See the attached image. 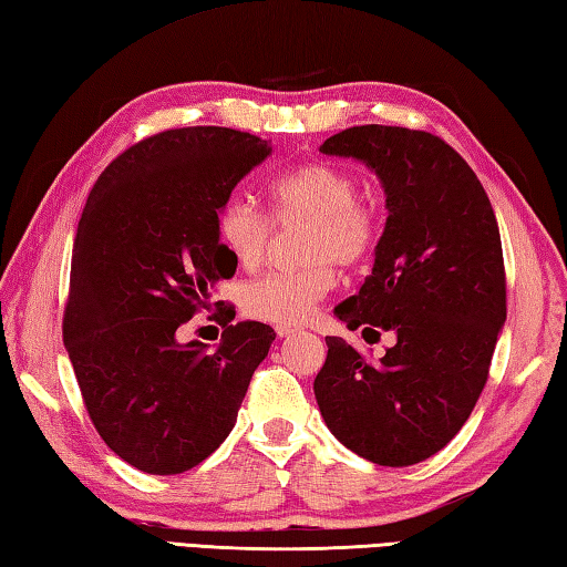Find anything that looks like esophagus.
Instances as JSON below:
<instances>
[{"label": "esophagus", "mask_w": 567, "mask_h": 567, "mask_svg": "<svg viewBox=\"0 0 567 567\" xmlns=\"http://www.w3.org/2000/svg\"><path fill=\"white\" fill-rule=\"evenodd\" d=\"M276 333L278 339H291V336L301 333V329H296V326H276Z\"/></svg>", "instance_id": "34e87169"}]
</instances>
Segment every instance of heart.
<instances>
[{"instance_id":"heart-1","label":"heart","mask_w":567,"mask_h":567,"mask_svg":"<svg viewBox=\"0 0 567 567\" xmlns=\"http://www.w3.org/2000/svg\"><path fill=\"white\" fill-rule=\"evenodd\" d=\"M359 182L346 168L316 162L278 176L268 188L278 221H306L303 256L309 266L271 271L244 286L241 303L248 316L276 326L306 321L336 284V264H355L379 238V218L361 204ZM216 236L224 251L241 268L261 261L271 236V221L244 196H228L216 214Z\"/></svg>"}]
</instances>
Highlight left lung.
<instances>
[{
	"label": "left lung",
	"mask_w": 567,
	"mask_h": 567,
	"mask_svg": "<svg viewBox=\"0 0 567 567\" xmlns=\"http://www.w3.org/2000/svg\"><path fill=\"white\" fill-rule=\"evenodd\" d=\"M321 152L369 166L389 208L371 274L333 313L365 341L389 331L395 343L369 363L326 336L313 393L346 449L403 468L453 441L488 381L505 323L498 221L473 168L429 132L351 126Z\"/></svg>",
	"instance_id": "1"
}]
</instances>
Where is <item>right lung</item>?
<instances>
[{"label":"right lung","mask_w":567,"mask_h":567,"mask_svg":"<svg viewBox=\"0 0 567 567\" xmlns=\"http://www.w3.org/2000/svg\"><path fill=\"white\" fill-rule=\"evenodd\" d=\"M268 154L264 138L234 128H172L116 156L86 198L64 346L94 429L144 473H184L226 441L276 339L266 323L231 326V309L216 349L176 339L236 271L216 214Z\"/></svg>","instance_id":"right-lung-1"}]
</instances>
